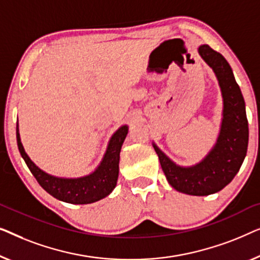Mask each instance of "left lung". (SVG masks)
Wrapping results in <instances>:
<instances>
[{"mask_svg": "<svg viewBox=\"0 0 260 260\" xmlns=\"http://www.w3.org/2000/svg\"><path fill=\"white\" fill-rule=\"evenodd\" d=\"M198 53L213 71L222 98L221 121L214 145L191 166L178 165L154 141L152 145L172 187L185 194L203 197L221 191L239 172L247 152L248 123L243 94L231 66L207 45L199 46Z\"/></svg>", "mask_w": 260, "mask_h": 260, "instance_id": "1", "label": "left lung"}]
</instances>
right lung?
I'll return each mask as SVG.
<instances>
[{"instance_id": "obj_1", "label": "right lung", "mask_w": 260, "mask_h": 260, "mask_svg": "<svg viewBox=\"0 0 260 260\" xmlns=\"http://www.w3.org/2000/svg\"><path fill=\"white\" fill-rule=\"evenodd\" d=\"M127 134H128V125H122L113 133L100 164L89 174L78 178H66L47 173L29 158L21 142L19 121L16 122L19 151L41 187L54 198L75 205L99 202L113 192L119 177L120 152Z\"/></svg>"}]
</instances>
